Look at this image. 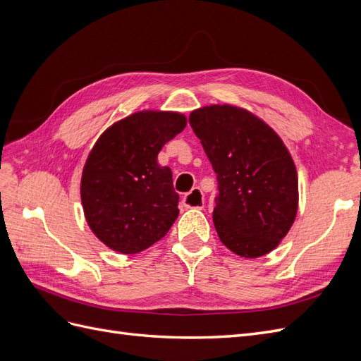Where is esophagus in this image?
<instances>
[{
	"label": "esophagus",
	"instance_id": "esophagus-1",
	"mask_svg": "<svg viewBox=\"0 0 361 361\" xmlns=\"http://www.w3.org/2000/svg\"><path fill=\"white\" fill-rule=\"evenodd\" d=\"M182 203L185 207H190V209H203L204 206L203 192L199 188H192L188 194L183 195Z\"/></svg>",
	"mask_w": 361,
	"mask_h": 361
}]
</instances>
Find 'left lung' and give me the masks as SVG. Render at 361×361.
<instances>
[{
	"instance_id": "8db88e82",
	"label": "left lung",
	"mask_w": 361,
	"mask_h": 361,
	"mask_svg": "<svg viewBox=\"0 0 361 361\" xmlns=\"http://www.w3.org/2000/svg\"><path fill=\"white\" fill-rule=\"evenodd\" d=\"M190 125L218 179L214 226L235 255H268L298 211V173L286 145L264 120L232 104L192 110Z\"/></svg>"
}]
</instances>
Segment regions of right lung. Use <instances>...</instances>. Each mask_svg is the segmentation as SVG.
Returning <instances> with one entry per match:
<instances>
[{
    "label": "right lung",
    "instance_id": "right-lung-1",
    "mask_svg": "<svg viewBox=\"0 0 361 361\" xmlns=\"http://www.w3.org/2000/svg\"><path fill=\"white\" fill-rule=\"evenodd\" d=\"M185 126L182 113L141 110L117 120L97 138L80 190L85 221L108 248L140 253L176 221L179 195L158 154Z\"/></svg>",
    "mask_w": 361,
    "mask_h": 361
}]
</instances>
